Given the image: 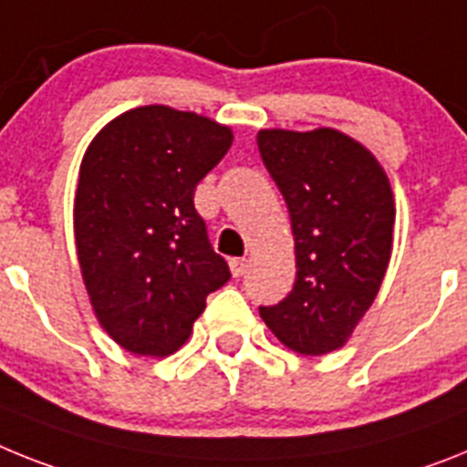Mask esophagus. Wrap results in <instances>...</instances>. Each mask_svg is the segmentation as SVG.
Returning <instances> with one entry per match:
<instances>
[{"instance_id": "obj_1", "label": "esophagus", "mask_w": 467, "mask_h": 467, "mask_svg": "<svg viewBox=\"0 0 467 467\" xmlns=\"http://www.w3.org/2000/svg\"><path fill=\"white\" fill-rule=\"evenodd\" d=\"M229 269H231V274H234V276L241 278L243 274L248 272V260H243V257H234V260L229 262Z\"/></svg>"}]
</instances>
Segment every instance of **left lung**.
I'll use <instances>...</instances> for the list:
<instances>
[{"label": "left lung", "mask_w": 467, "mask_h": 467, "mask_svg": "<svg viewBox=\"0 0 467 467\" xmlns=\"http://www.w3.org/2000/svg\"><path fill=\"white\" fill-rule=\"evenodd\" d=\"M257 146L285 198L297 278L260 317L288 349H340L376 300L392 254L394 195L376 155L330 127L260 130Z\"/></svg>", "instance_id": "left-lung-1"}]
</instances>
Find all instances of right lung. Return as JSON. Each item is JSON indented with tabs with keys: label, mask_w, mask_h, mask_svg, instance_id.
I'll use <instances>...</instances> for the list:
<instances>
[{
	"label": "right lung",
	"mask_w": 467,
	"mask_h": 467,
	"mask_svg": "<svg viewBox=\"0 0 467 467\" xmlns=\"http://www.w3.org/2000/svg\"><path fill=\"white\" fill-rule=\"evenodd\" d=\"M234 131L170 106H141L91 139L75 191V248L101 328L139 357L189 340L205 297L231 278L193 191Z\"/></svg>",
	"instance_id": "add662e5"
}]
</instances>
